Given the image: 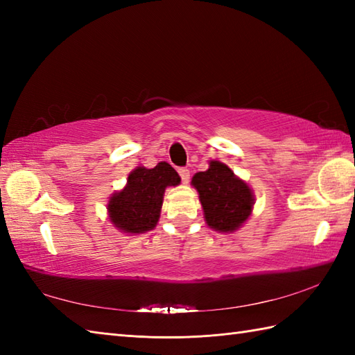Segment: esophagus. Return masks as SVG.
Listing matches in <instances>:
<instances>
[{
    "label": "esophagus",
    "instance_id": "1",
    "mask_svg": "<svg viewBox=\"0 0 355 355\" xmlns=\"http://www.w3.org/2000/svg\"><path fill=\"white\" fill-rule=\"evenodd\" d=\"M178 173H180V177H182V182H183V184H187V183H189V178H191V172H189V169L182 168V169H178Z\"/></svg>",
    "mask_w": 355,
    "mask_h": 355
}]
</instances>
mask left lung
Returning a JSON list of instances; mask_svg holds the SVG:
<instances>
[{
	"mask_svg": "<svg viewBox=\"0 0 355 355\" xmlns=\"http://www.w3.org/2000/svg\"><path fill=\"white\" fill-rule=\"evenodd\" d=\"M191 184L197 189L205 221L220 233H233L250 218L254 193L227 164L209 162V169L197 172Z\"/></svg>",
	"mask_w": 355,
	"mask_h": 355,
	"instance_id": "left-lung-1",
	"label": "left lung"
}]
</instances>
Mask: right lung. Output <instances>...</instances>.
I'll use <instances>...</instances> for the list:
<instances>
[{
  "instance_id": "1",
  "label": "right lung",
  "mask_w": 355,
  "mask_h": 355,
  "mask_svg": "<svg viewBox=\"0 0 355 355\" xmlns=\"http://www.w3.org/2000/svg\"><path fill=\"white\" fill-rule=\"evenodd\" d=\"M182 178L169 163L160 162L148 169L137 166L128 175L123 189L108 200V220L112 227L128 235H140L155 229L160 220L166 187L178 186Z\"/></svg>"
}]
</instances>
